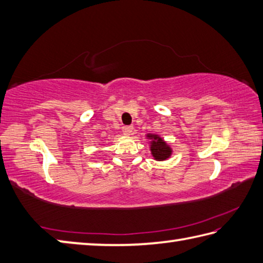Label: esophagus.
Here are the masks:
<instances>
[{"mask_svg":"<svg viewBox=\"0 0 263 263\" xmlns=\"http://www.w3.org/2000/svg\"><path fill=\"white\" fill-rule=\"evenodd\" d=\"M122 131H123V133H124V135H126V136H130L131 133L133 132V126H132V125H126V126H123Z\"/></svg>","mask_w":263,"mask_h":263,"instance_id":"obj_1","label":"esophagus"}]
</instances>
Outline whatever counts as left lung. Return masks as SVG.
Listing matches in <instances>:
<instances>
[{"mask_svg": "<svg viewBox=\"0 0 263 263\" xmlns=\"http://www.w3.org/2000/svg\"><path fill=\"white\" fill-rule=\"evenodd\" d=\"M148 138L153 139L151 151L153 156L155 157L157 161H164V159L170 157V155H171V149H170V147L166 145L163 139H161L158 136L153 135H148Z\"/></svg>", "mask_w": 263, "mask_h": 263, "instance_id": "obj_1", "label": "left lung"}]
</instances>
